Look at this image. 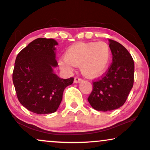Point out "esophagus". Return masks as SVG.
<instances>
[{
  "instance_id": "obj_1",
  "label": "esophagus",
  "mask_w": 150,
  "mask_h": 150,
  "mask_svg": "<svg viewBox=\"0 0 150 150\" xmlns=\"http://www.w3.org/2000/svg\"><path fill=\"white\" fill-rule=\"evenodd\" d=\"M82 81V79H79V78H75L74 79V83H81V82Z\"/></svg>"
}]
</instances>
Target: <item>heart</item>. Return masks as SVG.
<instances>
[{
    "mask_svg": "<svg viewBox=\"0 0 150 150\" xmlns=\"http://www.w3.org/2000/svg\"><path fill=\"white\" fill-rule=\"evenodd\" d=\"M111 59L109 45L105 42H79L71 45L59 60V66L67 72H72L79 66L84 76L99 78L106 72Z\"/></svg>",
    "mask_w": 150,
    "mask_h": 150,
    "instance_id": "b5f03b06",
    "label": "heart"
}]
</instances>
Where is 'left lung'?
<instances>
[{
    "label": "left lung",
    "mask_w": 150,
    "mask_h": 150,
    "mask_svg": "<svg viewBox=\"0 0 150 150\" xmlns=\"http://www.w3.org/2000/svg\"><path fill=\"white\" fill-rule=\"evenodd\" d=\"M112 63L106 75L93 82L88 98L92 108L99 111L117 109L125 103L133 87L134 64L132 57L120 43L108 40Z\"/></svg>",
    "instance_id": "left-lung-1"
}]
</instances>
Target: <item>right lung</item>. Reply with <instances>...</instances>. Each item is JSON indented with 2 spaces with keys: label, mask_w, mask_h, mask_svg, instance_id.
<instances>
[{
  "label": "right lung",
  "mask_w": 150,
  "mask_h": 150,
  "mask_svg": "<svg viewBox=\"0 0 150 150\" xmlns=\"http://www.w3.org/2000/svg\"><path fill=\"white\" fill-rule=\"evenodd\" d=\"M58 42L54 39L38 38L20 51L16 59L13 83L20 104L37 114L57 111L65 87L73 78L63 79L54 72Z\"/></svg>",
  "instance_id": "obj_1"
}]
</instances>
